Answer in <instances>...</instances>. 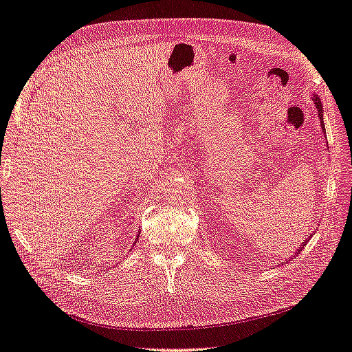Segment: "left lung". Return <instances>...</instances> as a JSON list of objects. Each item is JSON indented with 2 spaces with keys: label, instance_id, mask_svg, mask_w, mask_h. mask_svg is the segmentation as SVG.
Masks as SVG:
<instances>
[{
  "label": "left lung",
  "instance_id": "8db88e82",
  "mask_svg": "<svg viewBox=\"0 0 352 352\" xmlns=\"http://www.w3.org/2000/svg\"><path fill=\"white\" fill-rule=\"evenodd\" d=\"M313 101H314V104H316V109H317V113H318V119H320L322 127H323V131H324V123H323V105H322V101H320V98L317 97V95H314V97H313ZM324 135H326V131H324ZM305 243H307V241L304 242V245H302L301 248H304V247H305Z\"/></svg>",
  "mask_w": 352,
  "mask_h": 352
}]
</instances>
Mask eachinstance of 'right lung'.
<instances>
[{"instance_id": "add662e5", "label": "right lung", "mask_w": 352, "mask_h": 352, "mask_svg": "<svg viewBox=\"0 0 352 352\" xmlns=\"http://www.w3.org/2000/svg\"><path fill=\"white\" fill-rule=\"evenodd\" d=\"M138 236H140V235H138Z\"/></svg>"}]
</instances>
